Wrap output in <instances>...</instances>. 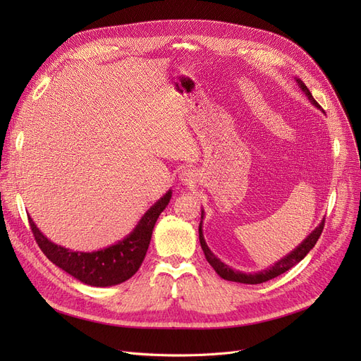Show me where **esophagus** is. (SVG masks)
<instances>
[{"instance_id": "obj_1", "label": "esophagus", "mask_w": 361, "mask_h": 361, "mask_svg": "<svg viewBox=\"0 0 361 361\" xmlns=\"http://www.w3.org/2000/svg\"><path fill=\"white\" fill-rule=\"evenodd\" d=\"M178 178H180L181 184H192L195 181V174L192 169H183Z\"/></svg>"}]
</instances>
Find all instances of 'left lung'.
Returning a JSON list of instances; mask_svg holds the SVG:
<instances>
[{"label":"left lung","mask_w":361,"mask_h":361,"mask_svg":"<svg viewBox=\"0 0 361 361\" xmlns=\"http://www.w3.org/2000/svg\"><path fill=\"white\" fill-rule=\"evenodd\" d=\"M294 79H295V83L298 85V87L301 89V92L305 93L306 98L310 101V104L314 105L322 112H324V109L319 106V104L312 97V93L307 89V86L302 83L300 79H297V78H294ZM203 216H204V212L202 209V221H200V225H199V240H200L202 250H203L207 262L211 263V267L215 269V272L221 278H224L226 281L240 282V283H262V282H267V281H269V279H272V278H275V276H278V275H281L283 272H287L288 269H291L294 264H297L300 260L305 259L306 255L314 247V244L319 240V237L322 234V230H324V225H325V218H324V219H322V222L316 226V228L305 240H302L294 250H291L287 256H283L278 262H275L271 268L262 269V271H257V272H252V274L250 272L245 274V272H241V271H235L231 267H228V264H225L221 259H218L212 253V250L209 247H207L204 235H203V230H202Z\"/></svg>","instance_id":"1"}]
</instances>
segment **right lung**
Here are the masks:
<instances>
[{
    "label": "right lung",
    "mask_w": 361,
    "mask_h": 361,
    "mask_svg": "<svg viewBox=\"0 0 361 361\" xmlns=\"http://www.w3.org/2000/svg\"><path fill=\"white\" fill-rule=\"evenodd\" d=\"M173 190L158 199L140 218L133 231L116 244L94 252H79L51 241L29 216L35 240L44 255L60 269L90 287H112L135 275L146 256L152 231L168 206Z\"/></svg>",
    "instance_id": "1"
}]
</instances>
